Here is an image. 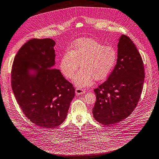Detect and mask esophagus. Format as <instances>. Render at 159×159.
I'll use <instances>...</instances> for the list:
<instances>
[{
    "label": "esophagus",
    "instance_id": "34e87169",
    "mask_svg": "<svg viewBox=\"0 0 159 159\" xmlns=\"http://www.w3.org/2000/svg\"><path fill=\"white\" fill-rule=\"evenodd\" d=\"M85 91L84 89H81V88H76L75 89V93L77 94V95H80L82 94H84L85 93Z\"/></svg>",
    "mask_w": 159,
    "mask_h": 159
}]
</instances>
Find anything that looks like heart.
<instances>
[{
  "label": "heart",
  "instance_id": "1",
  "mask_svg": "<svg viewBox=\"0 0 159 159\" xmlns=\"http://www.w3.org/2000/svg\"><path fill=\"white\" fill-rule=\"evenodd\" d=\"M117 60V52L110 46H105L93 39H80L75 42L70 52L63 56L60 68L63 74L73 79L79 64L81 68L74 83L79 88L90 86L96 80L106 79Z\"/></svg>",
  "mask_w": 159,
  "mask_h": 159
}]
</instances>
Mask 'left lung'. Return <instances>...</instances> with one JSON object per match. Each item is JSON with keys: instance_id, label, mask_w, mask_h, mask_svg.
<instances>
[{"instance_id": "left-lung-1", "label": "left lung", "mask_w": 159, "mask_h": 159, "mask_svg": "<svg viewBox=\"0 0 159 159\" xmlns=\"http://www.w3.org/2000/svg\"><path fill=\"white\" fill-rule=\"evenodd\" d=\"M117 46L116 65L107 80L94 89L96 101L93 116L105 125L131 115L138 103L145 80L142 57L131 39L122 35Z\"/></svg>"}]
</instances>
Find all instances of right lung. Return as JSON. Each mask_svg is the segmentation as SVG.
I'll return each mask as SVG.
<instances>
[{
  "instance_id": "right-lung-1",
  "label": "right lung",
  "mask_w": 159,
  "mask_h": 159,
  "mask_svg": "<svg viewBox=\"0 0 159 159\" xmlns=\"http://www.w3.org/2000/svg\"><path fill=\"white\" fill-rule=\"evenodd\" d=\"M55 41L33 39L20 49L11 70V86L25 116L44 129L61 125L66 119L75 89L55 64ZM33 70L34 72L31 71Z\"/></svg>"
}]
</instances>
